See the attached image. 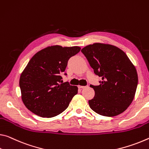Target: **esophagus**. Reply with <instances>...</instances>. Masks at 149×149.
<instances>
[{
    "instance_id": "1",
    "label": "esophagus",
    "mask_w": 149,
    "mask_h": 149,
    "mask_svg": "<svg viewBox=\"0 0 149 149\" xmlns=\"http://www.w3.org/2000/svg\"><path fill=\"white\" fill-rule=\"evenodd\" d=\"M87 86H78V87L80 89H83V88H85V87H86Z\"/></svg>"
}]
</instances>
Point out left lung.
Returning a JSON list of instances; mask_svg holds the SVG:
<instances>
[{
	"instance_id": "1",
	"label": "left lung",
	"mask_w": 149,
	"mask_h": 149,
	"mask_svg": "<svg viewBox=\"0 0 149 149\" xmlns=\"http://www.w3.org/2000/svg\"><path fill=\"white\" fill-rule=\"evenodd\" d=\"M96 75L100 86H92L95 96L89 107L103 116L114 117L124 112L135 95L138 75L133 63L121 49L111 44L94 43L81 49Z\"/></svg>"
}]
</instances>
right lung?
I'll return each mask as SVG.
<instances>
[{"label": "right lung", "mask_w": 149, "mask_h": 149, "mask_svg": "<svg viewBox=\"0 0 149 149\" xmlns=\"http://www.w3.org/2000/svg\"><path fill=\"white\" fill-rule=\"evenodd\" d=\"M80 49L79 46L56 45L41 49L30 59L19 81L21 98L28 110L40 117L50 118L68 108L78 88L68 82L60 84L61 74L69 59Z\"/></svg>", "instance_id": "1"}]
</instances>
